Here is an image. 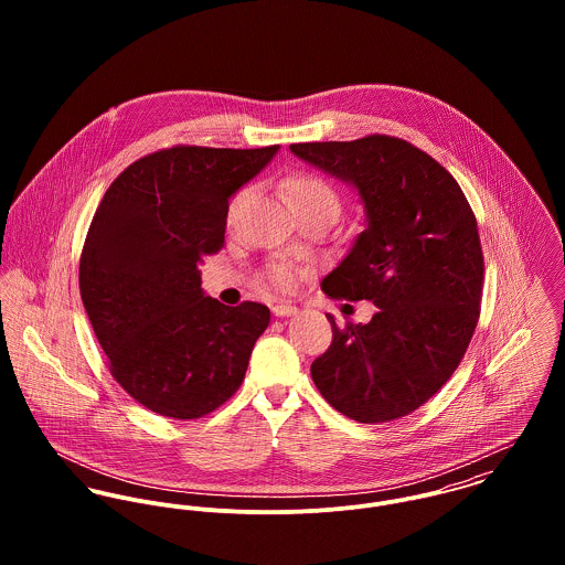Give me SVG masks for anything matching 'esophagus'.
<instances>
[{
  "instance_id": "obj_1",
  "label": "esophagus",
  "mask_w": 565,
  "mask_h": 565,
  "mask_svg": "<svg viewBox=\"0 0 565 565\" xmlns=\"http://www.w3.org/2000/svg\"><path fill=\"white\" fill-rule=\"evenodd\" d=\"M298 309L296 307H291V305H276V307H271V313L276 316V318H289V316H294Z\"/></svg>"
}]
</instances>
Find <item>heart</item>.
I'll list each match as a JSON object with an SVG mask.
<instances>
[{"label":"heart","instance_id":"heart-1","mask_svg":"<svg viewBox=\"0 0 565 565\" xmlns=\"http://www.w3.org/2000/svg\"><path fill=\"white\" fill-rule=\"evenodd\" d=\"M287 191H289V200L294 204V209L298 213H309V211H332L334 215H339V195L334 191V186L323 180L316 173H298L289 180L287 184ZM247 195V189L239 191L235 195V200L231 202V217L235 215L237 206L242 204ZM267 280L278 287V289H287L291 287L294 278H296V271L289 263H271L265 271Z\"/></svg>","mask_w":565,"mask_h":565}]
</instances>
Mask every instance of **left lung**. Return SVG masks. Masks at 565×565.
I'll list each match as a JSON object with an SVG mask.
<instances>
[{"label":"left lung","mask_w":565,"mask_h":565,"mask_svg":"<svg viewBox=\"0 0 565 565\" xmlns=\"http://www.w3.org/2000/svg\"><path fill=\"white\" fill-rule=\"evenodd\" d=\"M289 150L359 191L365 231L322 280L334 300H370V323L339 328L311 365L326 403L361 424L433 398L459 367L481 313L483 247L452 173L413 143L370 135Z\"/></svg>","instance_id":"obj_1"}]
</instances>
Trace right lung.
<instances>
[{
    "mask_svg": "<svg viewBox=\"0 0 565 565\" xmlns=\"http://www.w3.org/2000/svg\"><path fill=\"white\" fill-rule=\"evenodd\" d=\"M276 152L164 148L128 164L93 215L82 305L113 379L159 415L198 419L242 387L269 309L204 296L198 265L224 245L231 195Z\"/></svg>",
    "mask_w": 565,
    "mask_h": 565,
    "instance_id": "obj_1",
    "label": "right lung"
}]
</instances>
